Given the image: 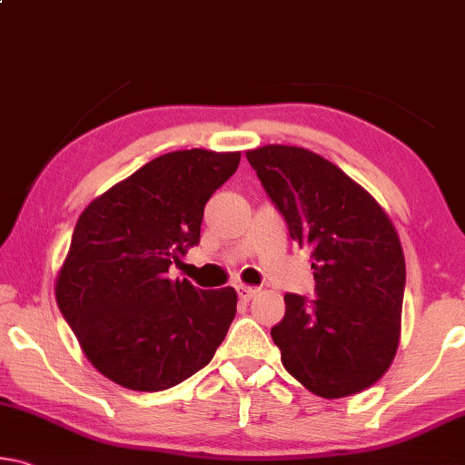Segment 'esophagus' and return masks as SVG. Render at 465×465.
Segmentation results:
<instances>
[{"label":"esophagus","mask_w":465,"mask_h":465,"mask_svg":"<svg viewBox=\"0 0 465 465\" xmlns=\"http://www.w3.org/2000/svg\"><path fill=\"white\" fill-rule=\"evenodd\" d=\"M237 295L241 302H252V299L257 295V289L247 287V284H237Z\"/></svg>","instance_id":"1"}]
</instances>
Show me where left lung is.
<instances>
[{
    "instance_id": "left-lung-1",
    "label": "left lung",
    "mask_w": 465,
    "mask_h": 465,
    "mask_svg": "<svg viewBox=\"0 0 465 465\" xmlns=\"http://www.w3.org/2000/svg\"><path fill=\"white\" fill-rule=\"evenodd\" d=\"M245 155L291 239L312 252L318 297L287 292L270 331L282 366L318 397L366 391L401 339L405 257L395 226L361 184L310 149L263 145Z\"/></svg>"
}]
</instances>
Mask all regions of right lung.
Listing matches in <instances>:
<instances>
[{"label": "right lung", "mask_w": 465, "mask_h": 465, "mask_svg": "<svg viewBox=\"0 0 465 465\" xmlns=\"http://www.w3.org/2000/svg\"><path fill=\"white\" fill-rule=\"evenodd\" d=\"M239 162V152L163 153L78 216L55 302L87 360L120 387H174L224 341L237 291H202L168 268L197 245L205 203Z\"/></svg>", "instance_id": "right-lung-1"}]
</instances>
